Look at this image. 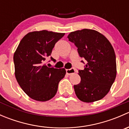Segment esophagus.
I'll return each mask as SVG.
<instances>
[{"instance_id": "1", "label": "esophagus", "mask_w": 129, "mask_h": 129, "mask_svg": "<svg viewBox=\"0 0 129 129\" xmlns=\"http://www.w3.org/2000/svg\"><path fill=\"white\" fill-rule=\"evenodd\" d=\"M75 72L74 69H66V74L67 75H71V74H74Z\"/></svg>"}]
</instances>
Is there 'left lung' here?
Segmentation results:
<instances>
[{
	"instance_id": "8db88e82",
	"label": "left lung",
	"mask_w": 129,
	"mask_h": 129,
	"mask_svg": "<svg viewBox=\"0 0 129 129\" xmlns=\"http://www.w3.org/2000/svg\"><path fill=\"white\" fill-rule=\"evenodd\" d=\"M67 38L74 43L80 57L87 62L84 69L79 71L80 82L74 85L77 97L87 103L102 99L109 92L116 77L114 48L104 35L95 30L74 31Z\"/></svg>"
}]
</instances>
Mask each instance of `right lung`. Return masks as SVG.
Masks as SVG:
<instances>
[{"label": "right lung", "instance_id": "right-lung-1", "mask_svg": "<svg viewBox=\"0 0 129 129\" xmlns=\"http://www.w3.org/2000/svg\"><path fill=\"white\" fill-rule=\"evenodd\" d=\"M65 35L44 30L26 34L14 55L15 76L25 93L37 101H49L55 95L65 69L48 67L45 60L54 45ZM52 60H55L50 57Z\"/></svg>", "mask_w": 129, "mask_h": 129}]
</instances>
